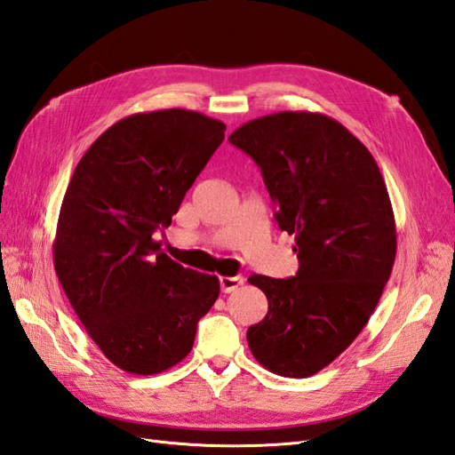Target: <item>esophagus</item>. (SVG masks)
<instances>
[{
    "mask_svg": "<svg viewBox=\"0 0 455 455\" xmlns=\"http://www.w3.org/2000/svg\"><path fill=\"white\" fill-rule=\"evenodd\" d=\"M219 283H220V290H223L225 294H230L243 284V276H220Z\"/></svg>",
    "mask_w": 455,
    "mask_h": 455,
    "instance_id": "1",
    "label": "esophagus"
}]
</instances>
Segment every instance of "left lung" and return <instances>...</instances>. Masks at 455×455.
Returning a JSON list of instances; mask_svg holds the SVG:
<instances>
[{
  "mask_svg": "<svg viewBox=\"0 0 455 455\" xmlns=\"http://www.w3.org/2000/svg\"><path fill=\"white\" fill-rule=\"evenodd\" d=\"M228 142L258 163L299 261L296 276L248 278L269 301L248 346L275 375L311 377L357 339L390 278L395 225L387 184L371 151L321 113L259 116Z\"/></svg>",
  "mask_w": 455,
  "mask_h": 455,
  "instance_id": "1",
  "label": "left lung"
}]
</instances>
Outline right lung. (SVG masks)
<instances>
[{"label": "right lung", "mask_w": 455, "mask_h": 455, "mask_svg": "<svg viewBox=\"0 0 455 455\" xmlns=\"http://www.w3.org/2000/svg\"><path fill=\"white\" fill-rule=\"evenodd\" d=\"M188 109L136 113L88 148L65 192L53 265L90 339L111 363L156 375L190 354L219 278L186 269L154 240L225 140Z\"/></svg>", "instance_id": "right-lung-1"}]
</instances>
